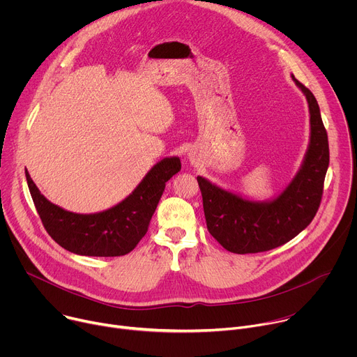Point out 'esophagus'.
Wrapping results in <instances>:
<instances>
[{
    "label": "esophagus",
    "instance_id": "1",
    "mask_svg": "<svg viewBox=\"0 0 357 357\" xmlns=\"http://www.w3.org/2000/svg\"><path fill=\"white\" fill-rule=\"evenodd\" d=\"M189 161H190L192 164H196V158H195L193 154H189Z\"/></svg>",
    "mask_w": 357,
    "mask_h": 357
}]
</instances>
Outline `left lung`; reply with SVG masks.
<instances>
[{"instance_id":"obj_1","label":"left lung","mask_w":357,"mask_h":357,"mask_svg":"<svg viewBox=\"0 0 357 357\" xmlns=\"http://www.w3.org/2000/svg\"><path fill=\"white\" fill-rule=\"evenodd\" d=\"M294 83L307 97L310 144L302 164L285 189L268 200H250L197 176L209 233L236 254L260 252L285 244L315 218L329 167L328 134L315 96Z\"/></svg>"}]
</instances>
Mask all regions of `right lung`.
Here are the masks:
<instances>
[{
  "mask_svg": "<svg viewBox=\"0 0 357 357\" xmlns=\"http://www.w3.org/2000/svg\"><path fill=\"white\" fill-rule=\"evenodd\" d=\"M179 171L178 157L164 158L116 206L89 215L73 213L55 205L40 193L28 171L25 175L39 218L49 236L61 247L79 256L119 257L134 250L145 236L165 183Z\"/></svg>",
  "mask_w": 357,
  "mask_h": 357,
  "instance_id": "add662e5",
  "label": "right lung"
}]
</instances>
